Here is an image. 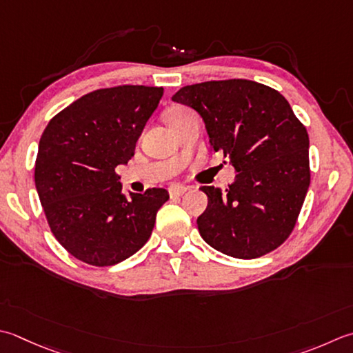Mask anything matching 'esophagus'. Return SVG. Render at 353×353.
Here are the masks:
<instances>
[{"label": "esophagus", "instance_id": "1", "mask_svg": "<svg viewBox=\"0 0 353 353\" xmlns=\"http://www.w3.org/2000/svg\"><path fill=\"white\" fill-rule=\"evenodd\" d=\"M188 191V188L186 186H182V185H172L168 188V192L171 197H181L182 194H185V192Z\"/></svg>", "mask_w": 353, "mask_h": 353}]
</instances>
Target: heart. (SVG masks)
I'll return each instance as SVG.
<instances>
[{"label": "heart", "mask_w": 353, "mask_h": 353, "mask_svg": "<svg viewBox=\"0 0 353 353\" xmlns=\"http://www.w3.org/2000/svg\"><path fill=\"white\" fill-rule=\"evenodd\" d=\"M183 112V108H179V107H176V108H170L167 113H165V121H171L172 117H176L177 114H181Z\"/></svg>", "instance_id": "1"}]
</instances>
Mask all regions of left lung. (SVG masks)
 Here are the masks:
<instances>
[{"label": "left lung", "mask_w": 353, "mask_h": 353, "mask_svg": "<svg viewBox=\"0 0 353 353\" xmlns=\"http://www.w3.org/2000/svg\"><path fill=\"white\" fill-rule=\"evenodd\" d=\"M172 101L202 116L214 153L239 174L225 191L202 186L210 199L197 219L214 250L257 259L285 243L310 183L307 130L277 90L250 79L182 87Z\"/></svg>", "instance_id": "8db88e82"}]
</instances>
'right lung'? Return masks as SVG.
Segmentation results:
<instances>
[{"mask_svg":"<svg viewBox=\"0 0 353 353\" xmlns=\"http://www.w3.org/2000/svg\"><path fill=\"white\" fill-rule=\"evenodd\" d=\"M163 94L162 87L99 88L53 116L39 141L34 185L50 231L74 259L112 266L136 254L153 232L163 188L123 196L116 167Z\"/></svg>","mask_w":353,"mask_h":353,"instance_id":"right-lung-1","label":"right lung"}]
</instances>
